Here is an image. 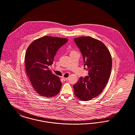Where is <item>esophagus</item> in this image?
I'll return each mask as SVG.
<instances>
[{
  "label": "esophagus",
  "instance_id": "esophagus-1",
  "mask_svg": "<svg viewBox=\"0 0 135 135\" xmlns=\"http://www.w3.org/2000/svg\"><path fill=\"white\" fill-rule=\"evenodd\" d=\"M61 78H62V79L64 81H65V80H68V77H62Z\"/></svg>",
  "mask_w": 135,
  "mask_h": 135
}]
</instances>
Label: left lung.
Instances as JSON below:
<instances>
[{
  "mask_svg": "<svg viewBox=\"0 0 135 135\" xmlns=\"http://www.w3.org/2000/svg\"><path fill=\"white\" fill-rule=\"evenodd\" d=\"M74 41L83 55L84 66H87L89 75L80 77L74 85V94L82 101H88L99 96L108 83L112 57L108 48L99 40L80 36L74 39Z\"/></svg>",
  "mask_w": 135,
  "mask_h": 135,
  "instance_id": "left-lung-1",
  "label": "left lung"
}]
</instances>
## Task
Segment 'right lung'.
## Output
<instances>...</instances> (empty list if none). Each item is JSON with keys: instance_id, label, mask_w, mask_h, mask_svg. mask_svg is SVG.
<instances>
[{"instance_id": "add662e5", "label": "right lung", "mask_w": 135, "mask_h": 135, "mask_svg": "<svg viewBox=\"0 0 135 135\" xmlns=\"http://www.w3.org/2000/svg\"><path fill=\"white\" fill-rule=\"evenodd\" d=\"M68 41V38L46 36L33 41L27 49L26 74L33 88L41 96H55L61 89L60 78L53 74L49 67L53 64L58 49Z\"/></svg>"}]
</instances>
